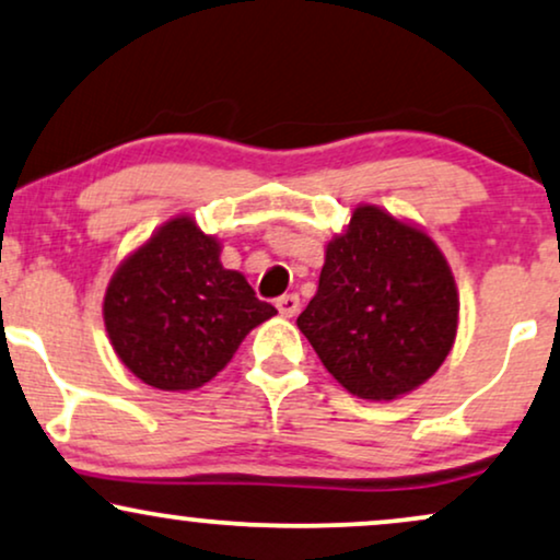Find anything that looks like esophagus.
Returning a JSON list of instances; mask_svg holds the SVG:
<instances>
[{"instance_id": "obj_1", "label": "esophagus", "mask_w": 560, "mask_h": 560, "mask_svg": "<svg viewBox=\"0 0 560 560\" xmlns=\"http://www.w3.org/2000/svg\"><path fill=\"white\" fill-rule=\"evenodd\" d=\"M276 310H279L284 317H294L296 313H300V296L296 294L279 296V300H276Z\"/></svg>"}]
</instances>
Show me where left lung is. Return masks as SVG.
I'll return each instance as SVG.
<instances>
[{
    "label": "left lung",
    "mask_w": 560,
    "mask_h": 560,
    "mask_svg": "<svg viewBox=\"0 0 560 560\" xmlns=\"http://www.w3.org/2000/svg\"><path fill=\"white\" fill-rule=\"evenodd\" d=\"M457 315L455 276L434 240L362 203L325 247L317 294L296 325L351 395L395 400L442 366Z\"/></svg>",
    "instance_id": "8db88e82"
}]
</instances>
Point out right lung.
<instances>
[{"label":"right lung","mask_w":560,"mask_h":560,"mask_svg":"<svg viewBox=\"0 0 560 560\" xmlns=\"http://www.w3.org/2000/svg\"><path fill=\"white\" fill-rule=\"evenodd\" d=\"M219 253L217 237L190 217H175L113 273L105 330L118 359L150 387L196 390L230 364L247 332L276 315Z\"/></svg>","instance_id":"obj_1"}]
</instances>
